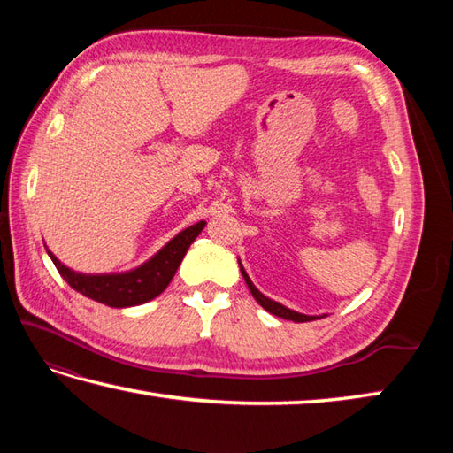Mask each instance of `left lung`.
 I'll use <instances>...</instances> for the list:
<instances>
[{
    "label": "left lung",
    "mask_w": 453,
    "mask_h": 453,
    "mask_svg": "<svg viewBox=\"0 0 453 453\" xmlns=\"http://www.w3.org/2000/svg\"><path fill=\"white\" fill-rule=\"evenodd\" d=\"M239 268H242V274H243V278H245V282H247V286H249V290H251V294H253V297L255 300L261 303L265 310L268 311V313H273V315H276V317H282V319H288V321H296V323H305V321H313V319H319V317L317 315H303V313H297V311H292V310H288V307H284L282 303H278V302H273V300H268L266 296H263L261 292L257 290L255 288V284L251 282V278L247 276V273H245V268L239 265Z\"/></svg>",
    "instance_id": "8db88e82"
}]
</instances>
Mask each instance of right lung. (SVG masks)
Segmentation results:
<instances>
[{
  "instance_id": "add662e5",
  "label": "right lung",
  "mask_w": 453,
  "mask_h": 453,
  "mask_svg": "<svg viewBox=\"0 0 453 453\" xmlns=\"http://www.w3.org/2000/svg\"><path fill=\"white\" fill-rule=\"evenodd\" d=\"M206 221L182 229L171 242L153 255L148 263L122 274H81L73 273L72 268L64 266L58 258L50 255L54 266L64 280L70 284L75 292L91 297V300L104 303L109 307H130L146 303L157 297L169 286L171 278L175 276L182 258H185L190 243L204 229Z\"/></svg>"
}]
</instances>
